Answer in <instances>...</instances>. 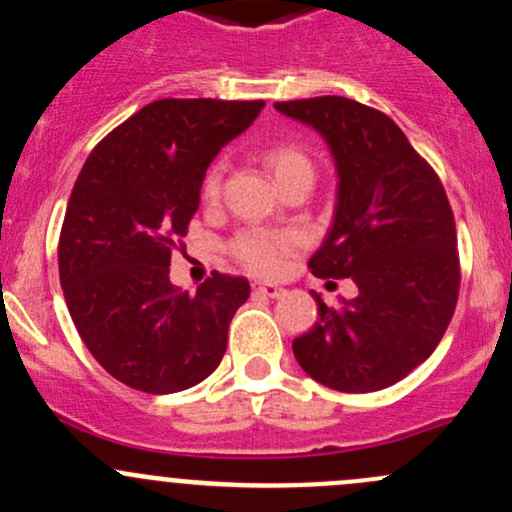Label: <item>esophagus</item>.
I'll return each instance as SVG.
<instances>
[{
	"mask_svg": "<svg viewBox=\"0 0 512 512\" xmlns=\"http://www.w3.org/2000/svg\"><path fill=\"white\" fill-rule=\"evenodd\" d=\"M255 292L265 294V297H270V299H282L287 294V289H282L277 285H255Z\"/></svg>",
	"mask_w": 512,
	"mask_h": 512,
	"instance_id": "1",
	"label": "esophagus"
}]
</instances>
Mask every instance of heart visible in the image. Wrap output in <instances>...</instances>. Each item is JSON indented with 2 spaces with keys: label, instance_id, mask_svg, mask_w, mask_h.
Listing matches in <instances>:
<instances>
[{
  "label": "heart",
  "instance_id": "obj_1",
  "mask_svg": "<svg viewBox=\"0 0 512 512\" xmlns=\"http://www.w3.org/2000/svg\"><path fill=\"white\" fill-rule=\"evenodd\" d=\"M267 168L272 170L277 183H287L289 178L299 173H312V163L304 153H299L292 146H275L265 153ZM220 178H223V168L213 165L203 180V198L215 200L220 195ZM294 245V237L277 235V232L260 230V227H250L242 230L240 235L232 240V252L237 260L255 275H277L285 265V257L289 247Z\"/></svg>",
  "mask_w": 512,
  "mask_h": 512
}]
</instances>
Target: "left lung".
<instances>
[{
	"instance_id": "1",
	"label": "left lung",
	"mask_w": 512,
	"mask_h": 512,
	"mask_svg": "<svg viewBox=\"0 0 512 512\" xmlns=\"http://www.w3.org/2000/svg\"><path fill=\"white\" fill-rule=\"evenodd\" d=\"M275 108L314 128L337 168L332 225L309 270L359 287L339 307L312 292L319 322L294 339V359L329 389H386L433 354L456 309L461 270L446 190L376 108L344 96Z\"/></svg>"
}]
</instances>
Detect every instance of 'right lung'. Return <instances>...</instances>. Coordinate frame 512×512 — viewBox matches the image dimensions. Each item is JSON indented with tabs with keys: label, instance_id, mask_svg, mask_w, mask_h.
<instances>
[{
	"label": "right lung",
	"instance_id": "1",
	"mask_svg": "<svg viewBox=\"0 0 512 512\" xmlns=\"http://www.w3.org/2000/svg\"><path fill=\"white\" fill-rule=\"evenodd\" d=\"M265 101L163 98L108 133L81 168L59 237L66 307L94 359L146 394L208 379L227 347L245 277L213 272L195 292L170 282L208 165Z\"/></svg>",
	"mask_w": 512,
	"mask_h": 512
}]
</instances>
